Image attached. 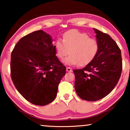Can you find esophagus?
<instances>
[{
    "label": "esophagus",
    "instance_id": "obj_1",
    "mask_svg": "<svg viewBox=\"0 0 130 130\" xmlns=\"http://www.w3.org/2000/svg\"><path fill=\"white\" fill-rule=\"evenodd\" d=\"M66 70H67V72H72V69L70 68V67H67L66 68Z\"/></svg>",
    "mask_w": 130,
    "mask_h": 130
}]
</instances>
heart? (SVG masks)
<instances>
[{"label":"heart","instance_id":"obj_1","mask_svg":"<svg viewBox=\"0 0 130 130\" xmlns=\"http://www.w3.org/2000/svg\"><path fill=\"white\" fill-rule=\"evenodd\" d=\"M56 56L62 59L69 53L70 55L64 60L68 65L85 66L92 61L98 53L99 45L96 40L90 38L88 34L76 29L66 32L63 40L58 39L54 45Z\"/></svg>","mask_w":130,"mask_h":130}]
</instances>
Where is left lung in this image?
<instances>
[{
  "label": "left lung",
  "instance_id": "left-lung-1",
  "mask_svg": "<svg viewBox=\"0 0 130 130\" xmlns=\"http://www.w3.org/2000/svg\"><path fill=\"white\" fill-rule=\"evenodd\" d=\"M94 30L99 45L96 56L84 68L73 70L76 93L88 101L107 96L118 83L122 69L121 53L115 41L107 34Z\"/></svg>",
  "mask_w": 130,
  "mask_h": 130
}]
</instances>
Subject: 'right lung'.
I'll use <instances>...</instances> for the list:
<instances>
[{
    "label": "right lung",
    "instance_id": "obj_1",
    "mask_svg": "<svg viewBox=\"0 0 130 130\" xmlns=\"http://www.w3.org/2000/svg\"><path fill=\"white\" fill-rule=\"evenodd\" d=\"M52 39L42 30L21 38L11 53L10 75L15 88L26 100L44 106L56 98L66 74Z\"/></svg>",
    "mask_w": 130,
    "mask_h": 130
}]
</instances>
